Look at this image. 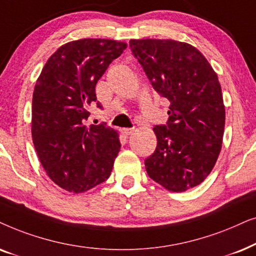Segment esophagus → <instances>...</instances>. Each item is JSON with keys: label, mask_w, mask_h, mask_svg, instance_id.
Masks as SVG:
<instances>
[{"label": "esophagus", "mask_w": 256, "mask_h": 256, "mask_svg": "<svg viewBox=\"0 0 256 256\" xmlns=\"http://www.w3.org/2000/svg\"><path fill=\"white\" fill-rule=\"evenodd\" d=\"M122 134H124V136H126V137H128V136H130V134H134V128H122Z\"/></svg>", "instance_id": "34e87169"}]
</instances>
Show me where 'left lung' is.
Segmentation results:
<instances>
[{"label":"left lung","mask_w":256,"mask_h":256,"mask_svg":"<svg viewBox=\"0 0 256 256\" xmlns=\"http://www.w3.org/2000/svg\"><path fill=\"white\" fill-rule=\"evenodd\" d=\"M132 54L159 96L170 102L166 124L156 125L148 176L173 192L202 182L219 156L224 106L216 74L204 54L172 40H131Z\"/></svg>","instance_id":"obj_1"}]
</instances>
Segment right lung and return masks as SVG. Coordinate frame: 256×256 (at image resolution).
Returning a JSON list of instances; mask_svg holds the SVG:
<instances>
[{
    "label": "right lung",
    "instance_id": "right-lung-1",
    "mask_svg": "<svg viewBox=\"0 0 256 256\" xmlns=\"http://www.w3.org/2000/svg\"><path fill=\"white\" fill-rule=\"evenodd\" d=\"M126 44L85 38L66 43L48 60L32 96V134L37 156L54 184L80 193L111 174L120 142L106 122L88 125L96 84Z\"/></svg>",
    "mask_w": 256,
    "mask_h": 256
}]
</instances>
